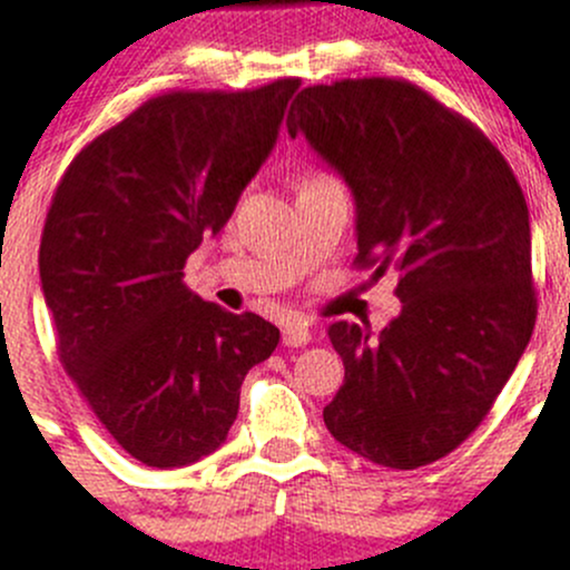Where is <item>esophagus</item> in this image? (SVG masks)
<instances>
[{
  "label": "esophagus",
  "instance_id": "obj_1",
  "mask_svg": "<svg viewBox=\"0 0 570 570\" xmlns=\"http://www.w3.org/2000/svg\"><path fill=\"white\" fill-rule=\"evenodd\" d=\"M312 340V331H308L306 323L301 320H292V323L284 325V345L286 347H303Z\"/></svg>",
  "mask_w": 570,
  "mask_h": 570
}]
</instances>
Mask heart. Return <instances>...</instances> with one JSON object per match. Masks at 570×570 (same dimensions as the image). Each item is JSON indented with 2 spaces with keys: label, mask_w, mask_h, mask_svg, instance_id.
Listing matches in <instances>:
<instances>
[{
  "label": "heart",
  "mask_w": 570,
  "mask_h": 570,
  "mask_svg": "<svg viewBox=\"0 0 570 570\" xmlns=\"http://www.w3.org/2000/svg\"><path fill=\"white\" fill-rule=\"evenodd\" d=\"M312 178H323V175H312ZM312 178H306V180H312Z\"/></svg>",
  "instance_id": "obj_1"
}]
</instances>
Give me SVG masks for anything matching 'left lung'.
Wrapping results in <instances>:
<instances>
[{
  "label": "left lung",
  "mask_w": 570,
  "mask_h": 570,
  "mask_svg": "<svg viewBox=\"0 0 570 570\" xmlns=\"http://www.w3.org/2000/svg\"><path fill=\"white\" fill-rule=\"evenodd\" d=\"M356 197V269L397 273L401 314L328 325L345 381L323 420L375 465L414 471L479 429L538 317L532 230L499 147L397 77L308 86L286 116Z\"/></svg>",
  "instance_id": "8db88e82"
}]
</instances>
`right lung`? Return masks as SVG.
Returning a JSON list of instances; mask_svg holds the SVG:
<instances>
[{
    "instance_id": "right-lung-1",
    "label": "right lung",
    "mask_w": 570,
    "mask_h": 570,
    "mask_svg": "<svg viewBox=\"0 0 570 570\" xmlns=\"http://www.w3.org/2000/svg\"><path fill=\"white\" fill-rule=\"evenodd\" d=\"M297 77L245 91H164L66 167L41 234V286L69 379L141 465L180 468L228 438L247 370L278 328L184 284L278 138Z\"/></svg>"
}]
</instances>
